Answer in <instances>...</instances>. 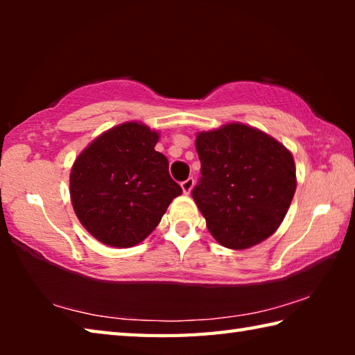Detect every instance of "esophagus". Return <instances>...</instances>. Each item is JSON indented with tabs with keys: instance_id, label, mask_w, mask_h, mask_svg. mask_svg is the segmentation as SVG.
<instances>
[{
	"instance_id": "esophagus-1",
	"label": "esophagus",
	"mask_w": 355,
	"mask_h": 355,
	"mask_svg": "<svg viewBox=\"0 0 355 355\" xmlns=\"http://www.w3.org/2000/svg\"><path fill=\"white\" fill-rule=\"evenodd\" d=\"M192 186H194V178L189 177L188 180H184V182L182 183V189H183L184 194H189L191 189H192Z\"/></svg>"
}]
</instances>
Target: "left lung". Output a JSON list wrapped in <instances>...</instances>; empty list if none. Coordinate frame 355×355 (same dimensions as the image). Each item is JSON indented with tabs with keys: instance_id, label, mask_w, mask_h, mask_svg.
I'll return each mask as SVG.
<instances>
[{
	"instance_id": "obj_1",
	"label": "left lung",
	"mask_w": 355,
	"mask_h": 355,
	"mask_svg": "<svg viewBox=\"0 0 355 355\" xmlns=\"http://www.w3.org/2000/svg\"><path fill=\"white\" fill-rule=\"evenodd\" d=\"M200 180L191 196L216 241L243 250L277 230L296 191L293 155L243 123L199 133Z\"/></svg>"
}]
</instances>
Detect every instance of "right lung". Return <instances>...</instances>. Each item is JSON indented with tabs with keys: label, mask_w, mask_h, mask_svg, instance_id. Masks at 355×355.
Wrapping results in <instances>:
<instances>
[{
	"label": "right lung",
	"mask_w": 355,
	"mask_h": 355,
	"mask_svg": "<svg viewBox=\"0 0 355 355\" xmlns=\"http://www.w3.org/2000/svg\"><path fill=\"white\" fill-rule=\"evenodd\" d=\"M158 133L128 122L107 130L78 156L70 173L71 205L100 243L131 248L159 224L182 188L156 152Z\"/></svg>",
	"instance_id": "obj_1"
}]
</instances>
